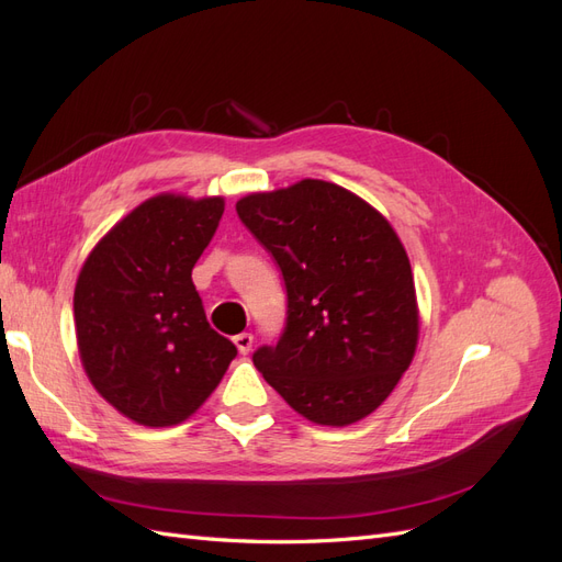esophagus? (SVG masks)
Listing matches in <instances>:
<instances>
[{"label":"esophagus","instance_id":"esophagus-1","mask_svg":"<svg viewBox=\"0 0 562 562\" xmlns=\"http://www.w3.org/2000/svg\"><path fill=\"white\" fill-rule=\"evenodd\" d=\"M234 345L241 353H248L252 349V335L250 333H239L234 337Z\"/></svg>","mask_w":562,"mask_h":562}]
</instances>
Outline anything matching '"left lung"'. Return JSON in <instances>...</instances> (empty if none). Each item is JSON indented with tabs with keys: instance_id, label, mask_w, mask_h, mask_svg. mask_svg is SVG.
Returning <instances> with one entry per match:
<instances>
[{
	"instance_id": "1",
	"label": "left lung",
	"mask_w": 562,
	"mask_h": 562,
	"mask_svg": "<svg viewBox=\"0 0 562 562\" xmlns=\"http://www.w3.org/2000/svg\"><path fill=\"white\" fill-rule=\"evenodd\" d=\"M281 267L288 316L252 363L295 413L347 427L386 401L413 363L419 310L407 252L389 220L335 182L300 180L236 201Z\"/></svg>"
}]
</instances>
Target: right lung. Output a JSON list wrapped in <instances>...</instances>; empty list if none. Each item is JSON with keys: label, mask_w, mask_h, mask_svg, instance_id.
Segmentation results:
<instances>
[{"label": "right lung", "mask_w": 562, "mask_h": 562, "mask_svg": "<svg viewBox=\"0 0 562 562\" xmlns=\"http://www.w3.org/2000/svg\"><path fill=\"white\" fill-rule=\"evenodd\" d=\"M223 213V196H151L119 220L79 271L81 366L98 394L143 427L192 417L236 356L209 326L192 283Z\"/></svg>", "instance_id": "right-lung-1"}]
</instances>
